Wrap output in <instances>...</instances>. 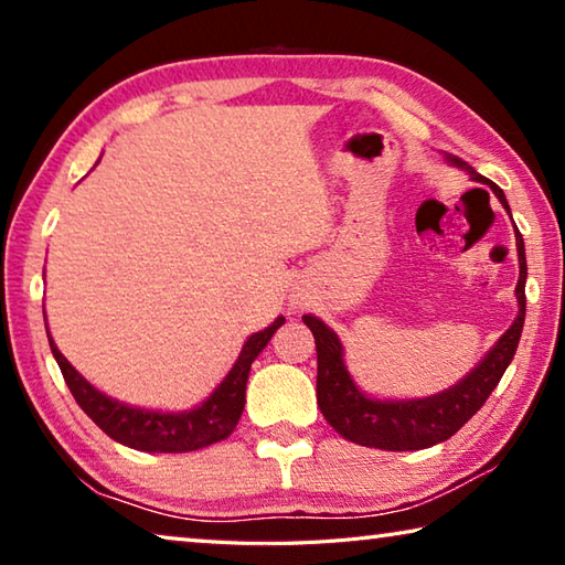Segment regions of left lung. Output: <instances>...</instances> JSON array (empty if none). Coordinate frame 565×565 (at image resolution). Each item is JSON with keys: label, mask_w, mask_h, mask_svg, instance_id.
I'll use <instances>...</instances> for the list:
<instances>
[{"label": "left lung", "mask_w": 565, "mask_h": 565, "mask_svg": "<svg viewBox=\"0 0 565 565\" xmlns=\"http://www.w3.org/2000/svg\"><path fill=\"white\" fill-rule=\"evenodd\" d=\"M456 167L471 171V177L481 184H489L499 202L509 209L501 186L478 174L461 159H454ZM511 214V212H509ZM515 246H519V264L521 276L515 286L519 296V317L511 323V329L503 333L499 343L489 351L478 366L463 381H458L444 394L414 398V401H379L363 396L353 386L347 366H343V349L327 323L317 317H303V323L311 329L313 341H317V401L323 418L337 428L347 441L371 448H384V451H418L434 444H441L451 438L478 408L486 404L491 391L499 386L503 371L509 369L525 319V248L523 236L515 232Z\"/></svg>", "instance_id": "8db88e82"}]
</instances>
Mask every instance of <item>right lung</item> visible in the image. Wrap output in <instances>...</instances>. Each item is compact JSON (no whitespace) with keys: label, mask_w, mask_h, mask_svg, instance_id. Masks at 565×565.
<instances>
[{"label":"right lung","mask_w":565,"mask_h":565,"mask_svg":"<svg viewBox=\"0 0 565 565\" xmlns=\"http://www.w3.org/2000/svg\"><path fill=\"white\" fill-rule=\"evenodd\" d=\"M284 323V317L276 319L269 329H264L254 337H248L242 353L228 371V376L216 386V391L209 396L202 406L186 411V414H159V411H145L131 408L127 404H119L109 396L99 394L89 381H84L76 374L70 361L62 356L56 343L50 337V347L56 363H60L62 376L70 386L76 404L82 406L94 424H97L104 434L114 441H119L137 451L149 454H184V451H199L216 441H224L234 434V428L242 418V411L246 404V381L248 371H252L254 359L259 356L262 349L271 341L274 331Z\"/></svg>","instance_id":"1"}]
</instances>
